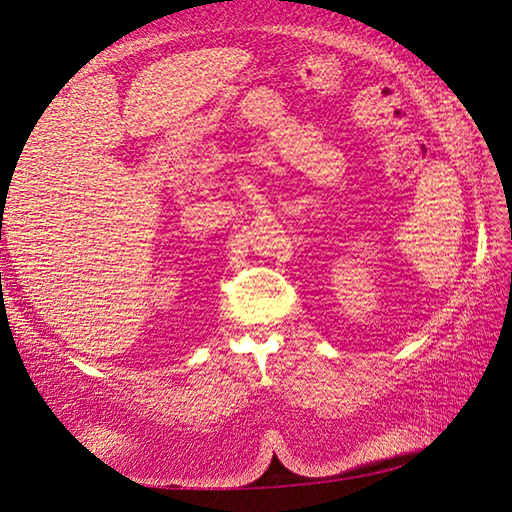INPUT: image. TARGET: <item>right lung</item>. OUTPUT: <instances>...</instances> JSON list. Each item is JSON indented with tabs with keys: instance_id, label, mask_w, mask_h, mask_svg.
<instances>
[{
	"instance_id": "1",
	"label": "right lung",
	"mask_w": 512,
	"mask_h": 512,
	"mask_svg": "<svg viewBox=\"0 0 512 512\" xmlns=\"http://www.w3.org/2000/svg\"><path fill=\"white\" fill-rule=\"evenodd\" d=\"M0 239H2V237H0Z\"/></svg>"
}]
</instances>
